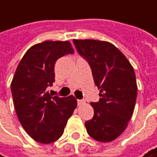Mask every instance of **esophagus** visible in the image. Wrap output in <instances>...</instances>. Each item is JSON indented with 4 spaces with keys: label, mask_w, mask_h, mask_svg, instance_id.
<instances>
[{
    "label": "esophagus",
    "mask_w": 157,
    "mask_h": 157,
    "mask_svg": "<svg viewBox=\"0 0 157 157\" xmlns=\"http://www.w3.org/2000/svg\"><path fill=\"white\" fill-rule=\"evenodd\" d=\"M77 104H78V105H83V104H85V101L82 100V99H78V100H77Z\"/></svg>",
    "instance_id": "34e87169"
}]
</instances>
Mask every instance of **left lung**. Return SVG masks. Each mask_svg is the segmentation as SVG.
<instances>
[{"mask_svg":"<svg viewBox=\"0 0 157 157\" xmlns=\"http://www.w3.org/2000/svg\"><path fill=\"white\" fill-rule=\"evenodd\" d=\"M77 52L89 63L99 101L91 103L94 117L85 122L86 132L100 142H110L124 132L137 98L133 68L124 54L108 41L73 40Z\"/></svg>","mask_w":157,"mask_h":157,"instance_id":"left-lung-1","label":"left lung"}]
</instances>
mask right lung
I'll return each instance as SVG.
<instances>
[{"label": "right lung", "instance_id": "1", "mask_svg": "<svg viewBox=\"0 0 157 157\" xmlns=\"http://www.w3.org/2000/svg\"><path fill=\"white\" fill-rule=\"evenodd\" d=\"M72 53L70 41L47 40L29 48L17 65L11 84L15 110L25 131L39 143L59 140L76 108L74 96L52 97L48 91L55 82L57 59Z\"/></svg>", "mask_w": 157, "mask_h": 157}]
</instances>
